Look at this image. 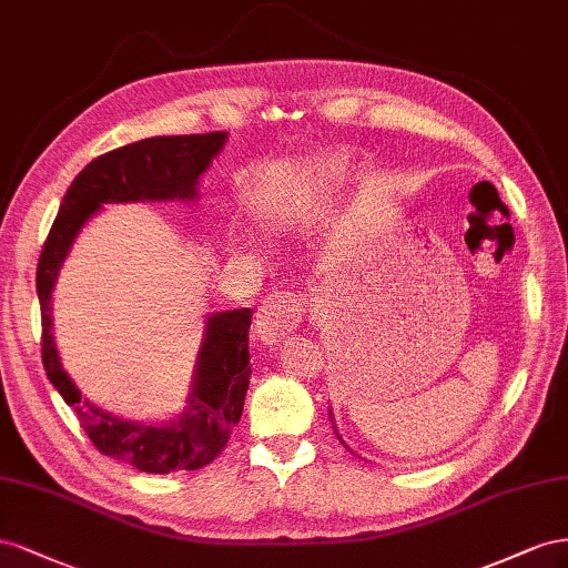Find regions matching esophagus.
Listing matches in <instances>:
<instances>
[{
  "mask_svg": "<svg viewBox=\"0 0 568 568\" xmlns=\"http://www.w3.org/2000/svg\"><path fill=\"white\" fill-rule=\"evenodd\" d=\"M304 306L306 302L302 300V295H271L256 312V335L262 337L266 345L281 343V339H285L302 323Z\"/></svg>",
  "mask_w": 568,
  "mask_h": 568,
  "instance_id": "esophagus-1",
  "label": "esophagus"
}]
</instances>
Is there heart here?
Listing matches in <instances>:
<instances>
[{
    "label": "heart",
    "mask_w": 568,
    "mask_h": 568,
    "mask_svg": "<svg viewBox=\"0 0 568 568\" xmlns=\"http://www.w3.org/2000/svg\"><path fill=\"white\" fill-rule=\"evenodd\" d=\"M321 173L326 175V181H335V178L339 175L337 161H328V164L321 169ZM250 209H252V214H254L258 221H264V223H266V221H273L275 214H278V204H275L273 194H268V192L254 194V197L250 200Z\"/></svg>",
    "instance_id": "b5f03b06"
}]
</instances>
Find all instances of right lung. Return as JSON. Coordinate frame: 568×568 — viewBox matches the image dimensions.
<instances>
[{
	"instance_id": "add662e5",
	"label": "right lung",
	"mask_w": 568,
	"mask_h": 568,
	"mask_svg": "<svg viewBox=\"0 0 568 568\" xmlns=\"http://www.w3.org/2000/svg\"><path fill=\"white\" fill-rule=\"evenodd\" d=\"M229 133L148 138L92 159L75 175L59 206L52 231L38 262V297L42 314V364L47 378L75 409L80 428L106 457H116L144 474L197 471L212 464L240 424L250 385L247 331L252 310H235L209 318L200 354L197 381L183 418L161 426L128 424L92 407L59 364L52 339V290L71 242L85 221L106 202L190 200L200 175L223 150Z\"/></svg>"
}]
</instances>
